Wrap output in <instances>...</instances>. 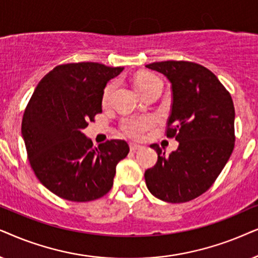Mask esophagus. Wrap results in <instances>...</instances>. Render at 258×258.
I'll list each match as a JSON object with an SVG mask.
<instances>
[{
  "mask_svg": "<svg viewBox=\"0 0 258 258\" xmlns=\"http://www.w3.org/2000/svg\"><path fill=\"white\" fill-rule=\"evenodd\" d=\"M143 146H140V145H138V144H130V150H131V152H137V151L138 150H140L142 149Z\"/></svg>",
  "mask_w": 258,
  "mask_h": 258,
  "instance_id": "esophagus-1",
  "label": "esophagus"
}]
</instances>
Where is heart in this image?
Masks as SVG:
<instances>
[{"instance_id": "b5f03b06", "label": "heart", "mask_w": 258, "mask_h": 258, "mask_svg": "<svg viewBox=\"0 0 258 258\" xmlns=\"http://www.w3.org/2000/svg\"><path fill=\"white\" fill-rule=\"evenodd\" d=\"M163 85V81L159 77L152 73H140L133 79V86L136 91L144 97L150 91L157 88L158 86ZM114 84L111 82L106 86L102 94V101L104 104L108 101L109 95H111ZM152 125V120L150 118H125L121 122V131L123 135L132 139H142L147 130Z\"/></svg>"}]
</instances>
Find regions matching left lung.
<instances>
[{
  "label": "left lung",
  "instance_id": "obj_1",
  "mask_svg": "<svg viewBox=\"0 0 258 258\" xmlns=\"http://www.w3.org/2000/svg\"><path fill=\"white\" fill-rule=\"evenodd\" d=\"M145 67L170 81L166 136L179 143L169 156L151 145L158 160L145 171L146 186L160 201L184 203L204 194L228 163L235 145V107L217 77L201 64L163 61Z\"/></svg>",
  "mask_w": 258,
  "mask_h": 258
}]
</instances>
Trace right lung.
I'll list each match as a JSON object with an SVG mask.
<instances>
[{"label": "right lung", "mask_w": 258, "mask_h": 258, "mask_svg": "<svg viewBox=\"0 0 258 258\" xmlns=\"http://www.w3.org/2000/svg\"><path fill=\"white\" fill-rule=\"evenodd\" d=\"M123 67L98 62L61 64L37 84L22 119V138L32 169L60 198L89 202L113 186L116 165L130 152L125 140L94 146L82 130L102 112L107 82Z\"/></svg>", "instance_id": "obj_1"}]
</instances>
